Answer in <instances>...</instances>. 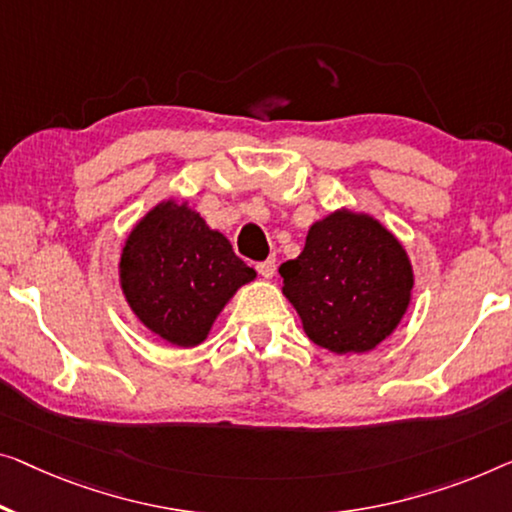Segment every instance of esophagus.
<instances>
[{"instance_id":"34e87169","label":"esophagus","mask_w":512,"mask_h":512,"mask_svg":"<svg viewBox=\"0 0 512 512\" xmlns=\"http://www.w3.org/2000/svg\"><path fill=\"white\" fill-rule=\"evenodd\" d=\"M257 271H259V276H262V278L271 280L273 273H276V259H266V262H259Z\"/></svg>"}]
</instances>
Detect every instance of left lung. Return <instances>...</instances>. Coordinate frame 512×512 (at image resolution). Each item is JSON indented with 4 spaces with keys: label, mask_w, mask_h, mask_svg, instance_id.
<instances>
[{
    "label": "left lung",
    "mask_w": 512,
    "mask_h": 512,
    "mask_svg": "<svg viewBox=\"0 0 512 512\" xmlns=\"http://www.w3.org/2000/svg\"><path fill=\"white\" fill-rule=\"evenodd\" d=\"M280 276L305 335L340 356L377 349L407 315L414 289L398 236L347 207L310 225L301 255L282 264Z\"/></svg>",
    "instance_id": "8db88e82"
}]
</instances>
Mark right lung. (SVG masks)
Wrapping results in <instances>:
<instances>
[{"mask_svg":"<svg viewBox=\"0 0 512 512\" xmlns=\"http://www.w3.org/2000/svg\"><path fill=\"white\" fill-rule=\"evenodd\" d=\"M255 278L227 236L174 197L137 220L119 255L128 308L174 347L202 345L232 296Z\"/></svg>","mask_w":512,"mask_h":512,"instance_id":"obj_1","label":"right lung"}]
</instances>
